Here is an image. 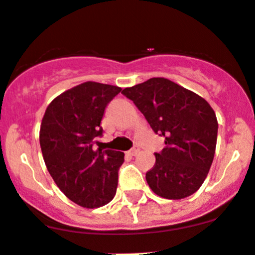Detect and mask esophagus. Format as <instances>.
<instances>
[{"label": "esophagus", "mask_w": 255, "mask_h": 255, "mask_svg": "<svg viewBox=\"0 0 255 255\" xmlns=\"http://www.w3.org/2000/svg\"><path fill=\"white\" fill-rule=\"evenodd\" d=\"M139 151H140V149H139V146H134L133 149H130L129 151H128V153H129L130 156H135V155H138Z\"/></svg>", "instance_id": "obj_1"}]
</instances>
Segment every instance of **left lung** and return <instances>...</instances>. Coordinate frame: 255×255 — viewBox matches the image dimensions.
I'll list each match as a JSON object with an SVG mask.
<instances>
[{"instance_id": "8db88e82", "label": "left lung", "mask_w": 255, "mask_h": 255, "mask_svg": "<svg viewBox=\"0 0 255 255\" xmlns=\"http://www.w3.org/2000/svg\"><path fill=\"white\" fill-rule=\"evenodd\" d=\"M122 94L134 103L164 147L146 173L153 192L168 200L195 194L208 174L217 146L218 121L203 98L163 77H153Z\"/></svg>"}]
</instances>
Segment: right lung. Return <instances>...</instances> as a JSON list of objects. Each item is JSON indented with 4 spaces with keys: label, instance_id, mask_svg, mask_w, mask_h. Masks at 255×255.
<instances>
[{
    "label": "right lung",
    "instance_id": "1",
    "mask_svg": "<svg viewBox=\"0 0 255 255\" xmlns=\"http://www.w3.org/2000/svg\"><path fill=\"white\" fill-rule=\"evenodd\" d=\"M120 92L117 86L85 82L55 98L42 119L47 169L66 197L86 208L104 206L116 195L125 153L93 146L104 132L100 123L106 106Z\"/></svg>",
    "mask_w": 255,
    "mask_h": 255
}]
</instances>
